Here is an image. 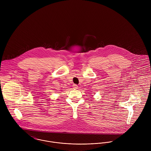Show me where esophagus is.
I'll use <instances>...</instances> for the list:
<instances>
[{"label":"esophagus","mask_w":151,"mask_h":151,"mask_svg":"<svg viewBox=\"0 0 151 151\" xmlns=\"http://www.w3.org/2000/svg\"><path fill=\"white\" fill-rule=\"evenodd\" d=\"M73 89H77V88H78V86H77V85H76V84H73Z\"/></svg>","instance_id":"esophagus-1"}]
</instances>
